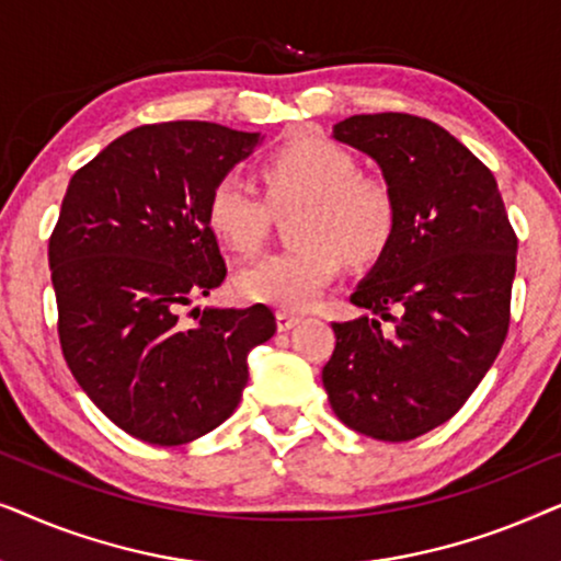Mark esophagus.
<instances>
[{
	"instance_id": "1",
	"label": "esophagus",
	"mask_w": 561,
	"mask_h": 561,
	"mask_svg": "<svg viewBox=\"0 0 561 561\" xmlns=\"http://www.w3.org/2000/svg\"><path fill=\"white\" fill-rule=\"evenodd\" d=\"M301 317H296V313H288V311H278L275 313V324H278V332H288V329H294Z\"/></svg>"
}]
</instances>
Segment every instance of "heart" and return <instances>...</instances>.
Instances as JSON below:
<instances>
[{"label":"heart","mask_w":561,"mask_h":561,"mask_svg":"<svg viewBox=\"0 0 561 561\" xmlns=\"http://www.w3.org/2000/svg\"><path fill=\"white\" fill-rule=\"evenodd\" d=\"M265 196L275 209L301 204L294 221V248L273 252L237 275V294L280 311L309 309L324 296L344 260L373 263L396 232L398 206L378 175L357 173V160L342 145L317 133L283 140L263 160ZM271 209L240 173H225L206 196V225L237 255L263 248Z\"/></svg>","instance_id":"heart-1"}]
</instances>
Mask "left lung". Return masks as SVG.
I'll return each mask as SVG.
<instances>
[{"mask_svg": "<svg viewBox=\"0 0 561 561\" xmlns=\"http://www.w3.org/2000/svg\"><path fill=\"white\" fill-rule=\"evenodd\" d=\"M334 137L380 165L398 221L350 296L373 317L334 321L321 380L342 424L409 442L455 416L495 363L518 237L490 168L432 119L355 114Z\"/></svg>", "mask_w": 561, "mask_h": 561, "instance_id": "obj_1", "label": "left lung"}]
</instances>
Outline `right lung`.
<instances>
[{"instance_id": "add662e5", "label": "right lung", "mask_w": 561, "mask_h": 561, "mask_svg": "<svg viewBox=\"0 0 561 561\" xmlns=\"http://www.w3.org/2000/svg\"><path fill=\"white\" fill-rule=\"evenodd\" d=\"M257 133L142 125L73 173L48 242L58 340L96 409L135 439L179 447L232 416L248 352L275 334L263 304L181 311L227 275L206 196Z\"/></svg>"}]
</instances>
